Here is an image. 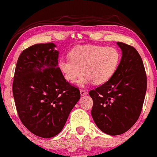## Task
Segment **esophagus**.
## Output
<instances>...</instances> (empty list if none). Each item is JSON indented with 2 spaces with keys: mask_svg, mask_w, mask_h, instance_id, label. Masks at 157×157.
I'll list each match as a JSON object with an SVG mask.
<instances>
[{
  "mask_svg": "<svg viewBox=\"0 0 157 157\" xmlns=\"http://www.w3.org/2000/svg\"><path fill=\"white\" fill-rule=\"evenodd\" d=\"M80 94H81V96L86 95V94H88V92L86 90H84V89H80Z\"/></svg>",
  "mask_w": 157,
  "mask_h": 157,
  "instance_id": "34e87169",
  "label": "esophagus"
}]
</instances>
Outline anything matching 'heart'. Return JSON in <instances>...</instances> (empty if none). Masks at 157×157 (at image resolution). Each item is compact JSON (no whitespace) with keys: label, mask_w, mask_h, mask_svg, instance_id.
<instances>
[{"label":"heart","mask_w":157,"mask_h":157,"mask_svg":"<svg viewBox=\"0 0 157 157\" xmlns=\"http://www.w3.org/2000/svg\"><path fill=\"white\" fill-rule=\"evenodd\" d=\"M121 61L120 51L114 47L79 45L69 52V57L60 58L58 65L66 80L80 86L94 82L97 85L108 82L115 75Z\"/></svg>","instance_id":"heart-1"}]
</instances>
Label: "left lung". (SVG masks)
<instances>
[{
    "label": "left lung",
    "instance_id": "obj_1",
    "mask_svg": "<svg viewBox=\"0 0 157 157\" xmlns=\"http://www.w3.org/2000/svg\"><path fill=\"white\" fill-rule=\"evenodd\" d=\"M122 51L115 75L89 92L92 116L102 132L110 136L127 132L137 121L147 90V77L140 55L132 46L117 42Z\"/></svg>",
    "mask_w": 157,
    "mask_h": 157
}]
</instances>
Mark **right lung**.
<instances>
[{"instance_id": "1", "label": "right lung", "mask_w": 157, "mask_h": 157, "mask_svg": "<svg viewBox=\"0 0 157 157\" xmlns=\"http://www.w3.org/2000/svg\"><path fill=\"white\" fill-rule=\"evenodd\" d=\"M53 43L36 44L20 54L13 93L22 124L42 138L61 132L80 98L78 88L65 80L58 67L59 51Z\"/></svg>"}]
</instances>
